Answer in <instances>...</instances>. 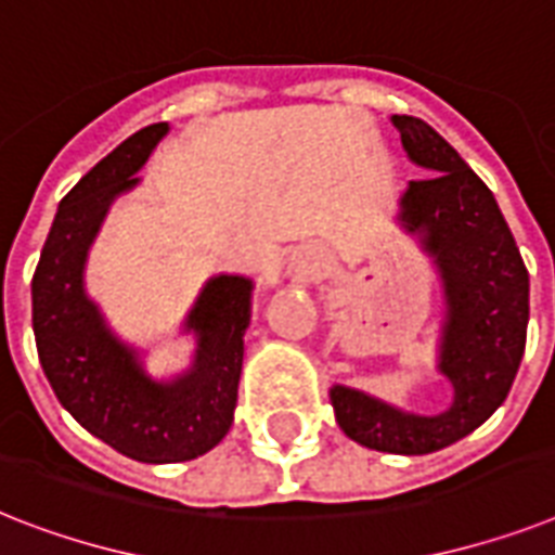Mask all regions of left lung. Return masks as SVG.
I'll return each mask as SVG.
<instances>
[{
    "label": "left lung",
    "instance_id": "left-lung-1",
    "mask_svg": "<svg viewBox=\"0 0 555 555\" xmlns=\"http://www.w3.org/2000/svg\"><path fill=\"white\" fill-rule=\"evenodd\" d=\"M408 156L434 170L408 184L402 222L436 256L448 296L439 371L453 404L413 416L336 385L331 402L345 434L364 448L422 456L473 434L507 399L527 339V268L493 193L444 139L416 116H393Z\"/></svg>",
    "mask_w": 555,
    "mask_h": 555
}]
</instances>
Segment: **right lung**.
Returning a JSON list of instances; mask_svg holds the SVG:
<instances>
[{"instance_id":"right-lung-1","label":"right lung","mask_w":555,"mask_h":555,"mask_svg":"<svg viewBox=\"0 0 555 555\" xmlns=\"http://www.w3.org/2000/svg\"><path fill=\"white\" fill-rule=\"evenodd\" d=\"M165 133V121L147 125L76 182L59 205L34 273L36 350L56 399L85 430L151 465L202 456L231 430L242 336L250 322V282L210 279L188 317V327L199 333L196 362L176 382L159 385L85 296L90 242L111 202L139 182L133 173Z\"/></svg>"}]
</instances>
